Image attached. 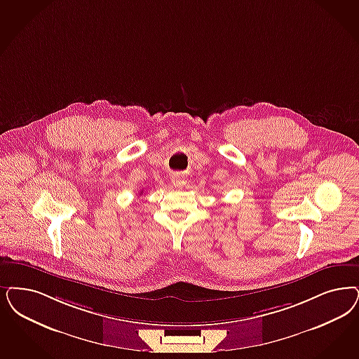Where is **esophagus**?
<instances>
[{
	"mask_svg": "<svg viewBox=\"0 0 359 359\" xmlns=\"http://www.w3.org/2000/svg\"><path fill=\"white\" fill-rule=\"evenodd\" d=\"M186 184V180H184V177L180 175V173H177V175H173L172 176V186L176 187V188H182V187H184Z\"/></svg>",
	"mask_w": 359,
	"mask_h": 359,
	"instance_id": "1",
	"label": "esophagus"
}]
</instances>
